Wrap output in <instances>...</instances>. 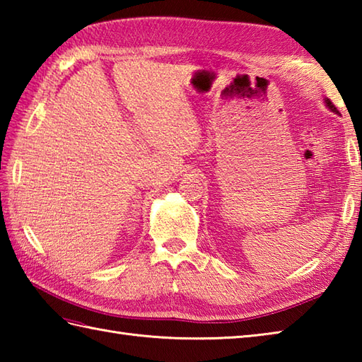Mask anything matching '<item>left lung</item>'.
I'll return each instance as SVG.
<instances>
[{"label": "left lung", "mask_w": 362, "mask_h": 362, "mask_svg": "<svg viewBox=\"0 0 362 362\" xmlns=\"http://www.w3.org/2000/svg\"><path fill=\"white\" fill-rule=\"evenodd\" d=\"M324 103H325V105L328 107V109H329V110H332V112H334V113H337V110H336V107L333 105V103H332V101H329V99H328V98H324Z\"/></svg>", "instance_id": "1"}]
</instances>
